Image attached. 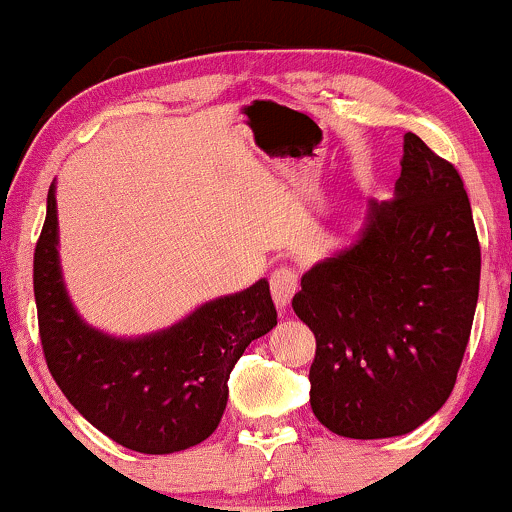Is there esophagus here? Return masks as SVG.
<instances>
[{"instance_id": "34e87169", "label": "esophagus", "mask_w": 512, "mask_h": 512, "mask_svg": "<svg viewBox=\"0 0 512 512\" xmlns=\"http://www.w3.org/2000/svg\"><path fill=\"white\" fill-rule=\"evenodd\" d=\"M269 289H272V298H274L276 308L279 310L289 308L293 293L298 291V272L291 267L274 269L272 276H269Z\"/></svg>"}]
</instances>
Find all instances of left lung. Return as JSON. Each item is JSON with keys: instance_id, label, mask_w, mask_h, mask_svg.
Segmentation results:
<instances>
[{"instance_id": "obj_1", "label": "left lung", "mask_w": 512, "mask_h": 512, "mask_svg": "<svg viewBox=\"0 0 512 512\" xmlns=\"http://www.w3.org/2000/svg\"><path fill=\"white\" fill-rule=\"evenodd\" d=\"M479 274L460 173L407 132L395 199H370L356 243L305 272L293 296L315 334L317 421L337 436L373 440L431 419L462 366Z\"/></svg>"}]
</instances>
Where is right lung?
<instances>
[{
    "label": "right lung",
    "mask_w": 512,
    "mask_h": 512,
    "mask_svg": "<svg viewBox=\"0 0 512 512\" xmlns=\"http://www.w3.org/2000/svg\"><path fill=\"white\" fill-rule=\"evenodd\" d=\"M45 363L81 416L122 448L168 455L207 440L228 402V375L252 339L276 325L264 279L204 303L170 330L115 339L69 303L57 260L55 187L33 255Z\"/></svg>",
    "instance_id": "right-lung-1"
}]
</instances>
